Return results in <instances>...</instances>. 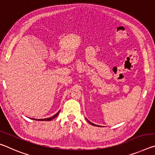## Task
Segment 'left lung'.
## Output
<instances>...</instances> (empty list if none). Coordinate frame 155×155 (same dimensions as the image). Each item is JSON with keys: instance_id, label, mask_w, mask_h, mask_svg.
Instances as JSON below:
<instances>
[{"instance_id": "1", "label": "left lung", "mask_w": 155, "mask_h": 155, "mask_svg": "<svg viewBox=\"0 0 155 155\" xmlns=\"http://www.w3.org/2000/svg\"><path fill=\"white\" fill-rule=\"evenodd\" d=\"M87 120V121L89 122V123H90V124H91V125H93V126H96V124H93V123H91V122H90V121H89V120Z\"/></svg>"}]
</instances>
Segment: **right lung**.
<instances>
[{"label": "right lung", "mask_w": 155, "mask_h": 155, "mask_svg": "<svg viewBox=\"0 0 155 155\" xmlns=\"http://www.w3.org/2000/svg\"><path fill=\"white\" fill-rule=\"evenodd\" d=\"M59 112H60V111H59L58 112H57L56 114H54V115H53V116L50 117H48V118H45V119H39V120H36V119H34V118H33V120H40V121H51V120H53L54 118H55V117L57 116V115H59Z\"/></svg>", "instance_id": "obj_1"}]
</instances>
